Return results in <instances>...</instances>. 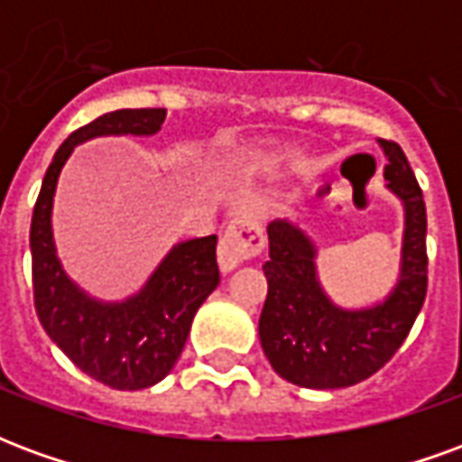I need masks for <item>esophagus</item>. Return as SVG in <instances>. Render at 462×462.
Returning a JSON list of instances; mask_svg holds the SVG:
<instances>
[{
    "label": "esophagus",
    "mask_w": 462,
    "mask_h": 462,
    "mask_svg": "<svg viewBox=\"0 0 462 462\" xmlns=\"http://www.w3.org/2000/svg\"><path fill=\"white\" fill-rule=\"evenodd\" d=\"M264 247V235H262L260 222L252 217H235L222 232L220 245H217V262L222 272H232L242 260L260 254Z\"/></svg>",
    "instance_id": "1"
}]
</instances>
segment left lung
Listing matches in <instances>:
<instances>
[{
    "label": "left lung",
    "instance_id": "obj_1",
    "mask_svg": "<svg viewBox=\"0 0 462 462\" xmlns=\"http://www.w3.org/2000/svg\"><path fill=\"white\" fill-rule=\"evenodd\" d=\"M386 188L406 208L401 277L368 310H341L324 294L314 267L317 247L287 220L267 227L270 260L262 264L267 300L260 341L272 368L304 388H346L374 376L406 341L428 290L426 202L401 145L381 141Z\"/></svg>",
    "mask_w": 462,
    "mask_h": 462
}]
</instances>
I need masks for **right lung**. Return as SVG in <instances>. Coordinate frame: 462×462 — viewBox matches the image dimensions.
Segmentation results:
<instances>
[{"label": "right lung", "mask_w": 462, "mask_h": 462, "mask_svg": "<svg viewBox=\"0 0 462 462\" xmlns=\"http://www.w3.org/2000/svg\"><path fill=\"white\" fill-rule=\"evenodd\" d=\"M162 123L165 108H121L71 133L46 171L32 215L36 317L76 366L118 391L148 388L172 371L195 311L220 282L217 237L180 242L135 297L108 304L91 300L66 277L51 235V205L59 172L74 145L96 135H152Z\"/></svg>", "instance_id": "obj_1"}]
</instances>
